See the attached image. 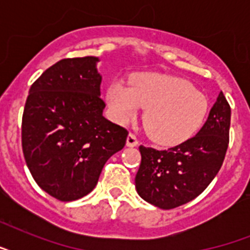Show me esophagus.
<instances>
[{
	"label": "esophagus",
	"mask_w": 250,
	"mask_h": 250,
	"mask_svg": "<svg viewBox=\"0 0 250 250\" xmlns=\"http://www.w3.org/2000/svg\"><path fill=\"white\" fill-rule=\"evenodd\" d=\"M127 146H129V148H133V146H137L139 145V141H137L136 136L133 135V133H129L128 136H127Z\"/></svg>",
	"instance_id": "1"
}]
</instances>
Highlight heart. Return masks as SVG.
<instances>
[{
	"mask_svg": "<svg viewBox=\"0 0 250 250\" xmlns=\"http://www.w3.org/2000/svg\"><path fill=\"white\" fill-rule=\"evenodd\" d=\"M107 104L121 123L132 119L141 107L149 137L165 145L189 139L201 128L209 111V100L187 80L160 74H141L131 88L115 82L107 88Z\"/></svg>",
	"mask_w": 250,
	"mask_h": 250,
	"instance_id": "1",
	"label": "heart"
}]
</instances>
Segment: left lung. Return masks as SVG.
<instances>
[{
	"label": "left lung",
	"instance_id": "obj_1",
	"mask_svg": "<svg viewBox=\"0 0 250 250\" xmlns=\"http://www.w3.org/2000/svg\"><path fill=\"white\" fill-rule=\"evenodd\" d=\"M229 122L231 107L221 92L196 136L166 150L140 145L141 164L135 178L139 196L168 210L201 194L221 170L229 148Z\"/></svg>",
	"mask_w": 250,
	"mask_h": 250
}]
</instances>
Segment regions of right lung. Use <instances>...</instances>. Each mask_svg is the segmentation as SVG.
Segmentation results:
<instances>
[{"label": "right lung", "mask_w": 250, "mask_h": 250, "mask_svg": "<svg viewBox=\"0 0 250 250\" xmlns=\"http://www.w3.org/2000/svg\"><path fill=\"white\" fill-rule=\"evenodd\" d=\"M97 57L61 60L31 85L21 121L25 164L41 189L60 201L93 190L127 129L104 117Z\"/></svg>", "instance_id": "right-lung-1"}]
</instances>
